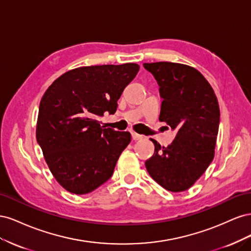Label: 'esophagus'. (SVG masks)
<instances>
[{"label": "esophagus", "mask_w": 251, "mask_h": 251, "mask_svg": "<svg viewBox=\"0 0 251 251\" xmlns=\"http://www.w3.org/2000/svg\"><path fill=\"white\" fill-rule=\"evenodd\" d=\"M132 138H133V140H141V139L143 138V136H142V135H139V134H137V133H135V132H133V133H132Z\"/></svg>", "instance_id": "34e87169"}]
</instances>
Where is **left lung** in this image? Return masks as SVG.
<instances>
[{
  "instance_id": "8db88e82",
  "label": "left lung",
  "mask_w": 251,
  "mask_h": 251,
  "mask_svg": "<svg viewBox=\"0 0 251 251\" xmlns=\"http://www.w3.org/2000/svg\"><path fill=\"white\" fill-rule=\"evenodd\" d=\"M143 67L154 75L163 100L159 120L177 131L166 148L151 139L155 153L146 161V168L168 191H186L215 156L220 123L217 96L209 82L193 67L170 62Z\"/></svg>"
}]
</instances>
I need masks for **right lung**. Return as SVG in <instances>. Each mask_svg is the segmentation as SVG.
Instances as JSON below:
<instances>
[{
	"instance_id": "obj_1",
	"label": "right lung",
	"mask_w": 251,
	"mask_h": 251,
	"mask_svg": "<svg viewBox=\"0 0 251 251\" xmlns=\"http://www.w3.org/2000/svg\"><path fill=\"white\" fill-rule=\"evenodd\" d=\"M139 71L137 64L80 67L64 73L45 92L36 140L49 170L66 191L93 192L113 175L131 134L100 126Z\"/></svg>"
}]
</instances>
